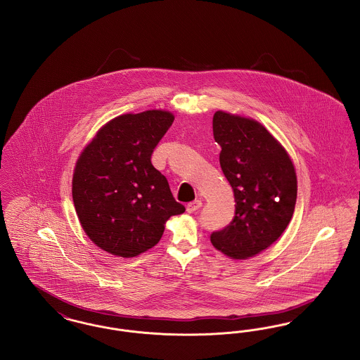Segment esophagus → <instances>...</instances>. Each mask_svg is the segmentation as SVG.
I'll list each match as a JSON object with an SVG mask.
<instances>
[{"label":"esophagus","instance_id":"1","mask_svg":"<svg viewBox=\"0 0 360 360\" xmlns=\"http://www.w3.org/2000/svg\"><path fill=\"white\" fill-rule=\"evenodd\" d=\"M201 206H202V202L200 200H195V201L188 202V205H186V210H188V213H193V212L198 210Z\"/></svg>","mask_w":360,"mask_h":360}]
</instances>
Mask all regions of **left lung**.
I'll return each instance as SVG.
<instances>
[{
    "instance_id": "8db88e82",
    "label": "left lung",
    "mask_w": 360,
    "mask_h": 360,
    "mask_svg": "<svg viewBox=\"0 0 360 360\" xmlns=\"http://www.w3.org/2000/svg\"><path fill=\"white\" fill-rule=\"evenodd\" d=\"M213 135L236 204L233 220L210 241L225 257L244 260L267 250L288 228L297 174L290 155L259 121L217 110Z\"/></svg>"
}]
</instances>
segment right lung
I'll list each match as a JSON object with an SVG mask.
<instances>
[{"label":"right lung","mask_w":360,"mask_h":360,"mask_svg":"<svg viewBox=\"0 0 360 360\" xmlns=\"http://www.w3.org/2000/svg\"><path fill=\"white\" fill-rule=\"evenodd\" d=\"M174 121L169 110L125 113L103 125L78 156L72 201L87 238L115 257H135L159 243L185 206L151 163Z\"/></svg>","instance_id":"1"}]
</instances>
